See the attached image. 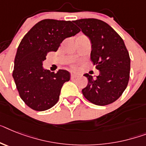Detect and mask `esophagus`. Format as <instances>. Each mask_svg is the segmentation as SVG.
I'll list each match as a JSON object with an SVG mask.
<instances>
[{
    "label": "esophagus",
    "instance_id": "1",
    "mask_svg": "<svg viewBox=\"0 0 146 146\" xmlns=\"http://www.w3.org/2000/svg\"><path fill=\"white\" fill-rule=\"evenodd\" d=\"M78 74H74V73H72V74H71V78H72V79H74V78H78Z\"/></svg>",
    "mask_w": 146,
    "mask_h": 146
}]
</instances>
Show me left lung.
<instances>
[{"label": "left lung", "instance_id": "obj_1", "mask_svg": "<svg viewBox=\"0 0 146 146\" xmlns=\"http://www.w3.org/2000/svg\"><path fill=\"white\" fill-rule=\"evenodd\" d=\"M91 42L90 58L99 75L85 74L88 84L82 90L88 101L98 106L113 103L121 96L128 84L131 59L121 36L108 24L96 19L74 21Z\"/></svg>", "mask_w": 146, "mask_h": 146}]
</instances>
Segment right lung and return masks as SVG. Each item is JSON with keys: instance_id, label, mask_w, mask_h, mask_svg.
Segmentation results:
<instances>
[{"instance_id": "add662e5", "label": "right lung", "mask_w": 146, "mask_h": 146, "mask_svg": "<svg viewBox=\"0 0 146 146\" xmlns=\"http://www.w3.org/2000/svg\"><path fill=\"white\" fill-rule=\"evenodd\" d=\"M80 30L70 21L44 19L33 26L19 44L13 77L21 99L31 109L44 111L57 103L62 86L70 80V73L44 69L47 54L56 51L66 38Z\"/></svg>"}]
</instances>
